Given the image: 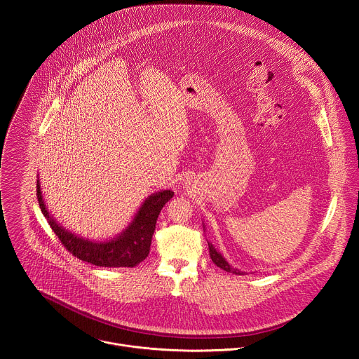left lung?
Here are the masks:
<instances>
[{
    "label": "left lung",
    "instance_id": "left-lung-1",
    "mask_svg": "<svg viewBox=\"0 0 359 359\" xmlns=\"http://www.w3.org/2000/svg\"><path fill=\"white\" fill-rule=\"evenodd\" d=\"M209 252H210V257H212V260H213V263L217 266V267H220V269H223V270H226V271H229V273H233V274H237V276H241V273L238 271V270H236V269H233L224 259H223V255L222 254H219L217 251H216V248L209 243Z\"/></svg>",
    "mask_w": 359,
    "mask_h": 359
}]
</instances>
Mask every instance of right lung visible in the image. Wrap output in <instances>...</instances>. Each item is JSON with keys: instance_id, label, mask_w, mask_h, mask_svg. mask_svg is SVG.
Masks as SVG:
<instances>
[{"instance_id": "1", "label": "right lung", "mask_w": 359, "mask_h": 359, "mask_svg": "<svg viewBox=\"0 0 359 359\" xmlns=\"http://www.w3.org/2000/svg\"><path fill=\"white\" fill-rule=\"evenodd\" d=\"M173 194L175 193L172 190H163L150 196L144 200L133 222L123 234L105 243H93L67 231L50 217L42 198L39 182L36 180L39 209L62 245L76 259L99 267H135L143 262L150 251L151 236L156 229L159 213Z\"/></svg>"}]
</instances>
